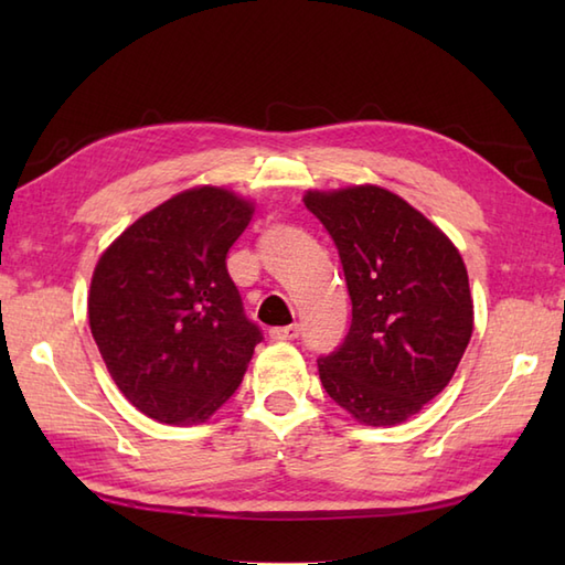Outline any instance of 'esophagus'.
Returning a JSON list of instances; mask_svg holds the SVG:
<instances>
[{
	"instance_id": "1",
	"label": "esophagus",
	"mask_w": 565,
	"mask_h": 565,
	"mask_svg": "<svg viewBox=\"0 0 565 565\" xmlns=\"http://www.w3.org/2000/svg\"><path fill=\"white\" fill-rule=\"evenodd\" d=\"M298 332H301V328H298V326L271 328V330H269V338H271V340H279V342H286V340H296Z\"/></svg>"
}]
</instances>
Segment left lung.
<instances>
[{"instance_id":"1","label":"left lung","mask_w":565,"mask_h":565,"mask_svg":"<svg viewBox=\"0 0 565 565\" xmlns=\"http://www.w3.org/2000/svg\"><path fill=\"white\" fill-rule=\"evenodd\" d=\"M303 203L338 247L352 298L344 342L318 359L322 386L359 423H405L444 391L471 340L459 249L388 189L308 191Z\"/></svg>"}]
</instances>
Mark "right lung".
Returning a JSON list of instances; mask_svg holds the SVG:
<instances>
[{
  "label": "right lung",
  "instance_id": "add662e5",
  "mask_svg": "<svg viewBox=\"0 0 565 565\" xmlns=\"http://www.w3.org/2000/svg\"><path fill=\"white\" fill-rule=\"evenodd\" d=\"M252 211L227 189H189L126 227L97 262L92 338L116 386L158 423H206L262 342L225 267Z\"/></svg>",
  "mask_w": 565,
  "mask_h": 565
}]
</instances>
